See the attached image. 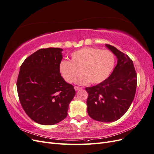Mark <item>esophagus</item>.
Here are the masks:
<instances>
[{
  "label": "esophagus",
  "instance_id": "esophagus-1",
  "mask_svg": "<svg viewBox=\"0 0 154 154\" xmlns=\"http://www.w3.org/2000/svg\"><path fill=\"white\" fill-rule=\"evenodd\" d=\"M82 88V87H78V86H74V89H75V91H78V90H80V89H81Z\"/></svg>",
  "mask_w": 154,
  "mask_h": 154
}]
</instances>
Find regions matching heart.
<instances>
[{"instance_id": "b5f03b06", "label": "heart", "mask_w": 154, "mask_h": 154, "mask_svg": "<svg viewBox=\"0 0 154 154\" xmlns=\"http://www.w3.org/2000/svg\"><path fill=\"white\" fill-rule=\"evenodd\" d=\"M115 64V57L109 50L98 48H84L74 51L71 56V62L62 60L60 63V72L68 83L76 80L78 84L83 85L89 82L98 84L108 78Z\"/></svg>"}]
</instances>
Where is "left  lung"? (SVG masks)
<instances>
[{"instance_id": "obj_1", "label": "left lung", "mask_w": 154, "mask_h": 154, "mask_svg": "<svg viewBox=\"0 0 154 154\" xmlns=\"http://www.w3.org/2000/svg\"><path fill=\"white\" fill-rule=\"evenodd\" d=\"M118 58V63L109 78L97 85L86 87L87 112L101 122H113L128 110L134 98L137 73L132 60L112 45L106 44Z\"/></svg>"}]
</instances>
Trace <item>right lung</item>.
Wrapping results in <instances>:
<instances>
[{"instance_id":"add662e5","label":"right lung","mask_w":154,"mask_h":154,"mask_svg":"<svg viewBox=\"0 0 154 154\" xmlns=\"http://www.w3.org/2000/svg\"><path fill=\"white\" fill-rule=\"evenodd\" d=\"M62 49H40L20 66L17 82L18 97L26 114L35 122L52 125L67 117L76 92L60 72Z\"/></svg>"}]
</instances>
